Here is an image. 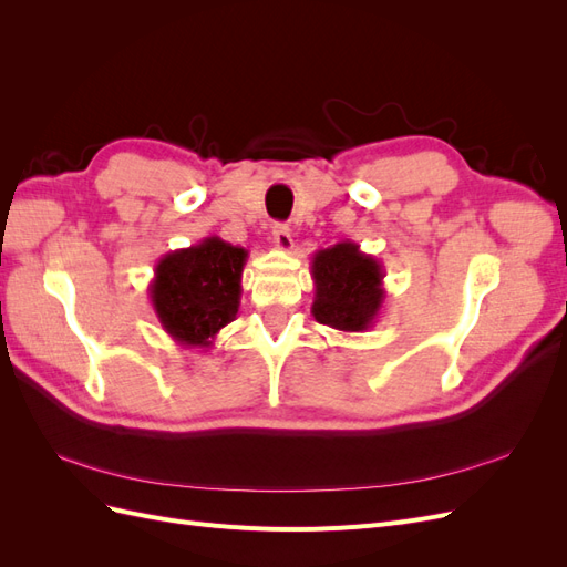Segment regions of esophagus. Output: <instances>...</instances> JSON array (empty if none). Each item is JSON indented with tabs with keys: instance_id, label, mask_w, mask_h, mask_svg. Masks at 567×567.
<instances>
[{
	"instance_id": "34e87169",
	"label": "esophagus",
	"mask_w": 567,
	"mask_h": 567,
	"mask_svg": "<svg viewBox=\"0 0 567 567\" xmlns=\"http://www.w3.org/2000/svg\"><path fill=\"white\" fill-rule=\"evenodd\" d=\"M271 236H274V244H277V248H281V250L293 248V236H290V229L286 225H274Z\"/></svg>"
}]
</instances>
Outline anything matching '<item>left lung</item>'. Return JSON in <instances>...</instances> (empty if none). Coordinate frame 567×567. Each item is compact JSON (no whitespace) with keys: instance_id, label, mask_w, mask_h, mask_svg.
<instances>
[{"instance_id":"1","label":"left lung","mask_w":567,"mask_h":567,"mask_svg":"<svg viewBox=\"0 0 567 567\" xmlns=\"http://www.w3.org/2000/svg\"><path fill=\"white\" fill-rule=\"evenodd\" d=\"M383 277V265L352 241L317 250L312 255V317L346 333L371 329L385 300Z\"/></svg>"}]
</instances>
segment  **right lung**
I'll list each match as a JSON object with an SVG mask.
<instances>
[{"label":"right lung","instance_id":"add662e5","mask_svg":"<svg viewBox=\"0 0 567 567\" xmlns=\"http://www.w3.org/2000/svg\"><path fill=\"white\" fill-rule=\"evenodd\" d=\"M248 250L219 236L163 255L148 298L165 333L182 348H210L241 305Z\"/></svg>","mask_w":567,"mask_h":567}]
</instances>
